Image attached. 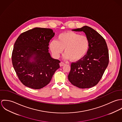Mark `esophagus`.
<instances>
[{"mask_svg":"<svg viewBox=\"0 0 122 122\" xmlns=\"http://www.w3.org/2000/svg\"><path fill=\"white\" fill-rule=\"evenodd\" d=\"M65 64V63H64V62H61L60 63V66L61 67L64 66Z\"/></svg>","mask_w":122,"mask_h":122,"instance_id":"esophagus-1","label":"esophagus"}]
</instances>
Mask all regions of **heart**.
Wrapping results in <instances>:
<instances>
[{"label": "heart", "instance_id": "b5f03b06", "mask_svg": "<svg viewBox=\"0 0 122 122\" xmlns=\"http://www.w3.org/2000/svg\"><path fill=\"white\" fill-rule=\"evenodd\" d=\"M90 47V41L86 36L69 31L58 35L57 41L52 40L49 48L53 55L58 58L62 53L64 49V58L72 61H78L87 53Z\"/></svg>", "mask_w": 122, "mask_h": 122}]
</instances>
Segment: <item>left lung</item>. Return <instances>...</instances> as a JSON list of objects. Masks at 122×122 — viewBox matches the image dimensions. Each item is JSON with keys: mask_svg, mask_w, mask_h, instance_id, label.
Returning <instances> with one entry per match:
<instances>
[{"mask_svg": "<svg viewBox=\"0 0 122 122\" xmlns=\"http://www.w3.org/2000/svg\"><path fill=\"white\" fill-rule=\"evenodd\" d=\"M83 31L90 41V47L81 60L72 62L68 79L74 86L89 88L96 86L101 79L109 62V54L104 38L87 26L72 30Z\"/></svg>", "mask_w": 122, "mask_h": 122, "instance_id": "1", "label": "left lung"}]
</instances>
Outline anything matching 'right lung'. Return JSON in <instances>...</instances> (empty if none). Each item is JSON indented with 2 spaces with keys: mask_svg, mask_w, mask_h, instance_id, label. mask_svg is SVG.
<instances>
[{
  "mask_svg": "<svg viewBox=\"0 0 122 122\" xmlns=\"http://www.w3.org/2000/svg\"><path fill=\"white\" fill-rule=\"evenodd\" d=\"M54 36L52 29L35 28L23 32L16 40L12 63L19 80L26 86L34 89L45 87L60 67L61 61L48 52L49 43Z\"/></svg>",
  "mask_w": 122,
  "mask_h": 122,
  "instance_id": "right-lung-1",
  "label": "right lung"
}]
</instances>
